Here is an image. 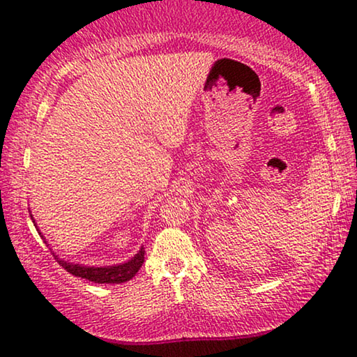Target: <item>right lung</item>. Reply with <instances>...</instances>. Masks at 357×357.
I'll list each match as a JSON object with an SVG mask.
<instances>
[{"label":"right lung","mask_w":357,"mask_h":357,"mask_svg":"<svg viewBox=\"0 0 357 357\" xmlns=\"http://www.w3.org/2000/svg\"><path fill=\"white\" fill-rule=\"evenodd\" d=\"M32 220H34V218H32ZM54 256L55 259L59 261L61 268H65L70 274L76 275V278L86 279V281L98 282V284H121V282L130 281V279L139 273L142 264H144L145 250L140 248L139 253H137L132 259L127 261V263L104 266V268H94V266H82V264L68 263V261L60 259L55 253Z\"/></svg>","instance_id":"obj_1"}]
</instances>
